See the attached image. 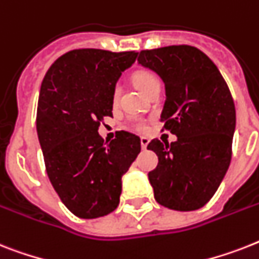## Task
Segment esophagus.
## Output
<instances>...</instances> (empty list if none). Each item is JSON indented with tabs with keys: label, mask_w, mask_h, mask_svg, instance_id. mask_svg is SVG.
Here are the masks:
<instances>
[{
	"label": "esophagus",
	"mask_w": 259,
	"mask_h": 259,
	"mask_svg": "<svg viewBox=\"0 0 259 259\" xmlns=\"http://www.w3.org/2000/svg\"><path fill=\"white\" fill-rule=\"evenodd\" d=\"M148 145H149V138H146V137H141V146H142V149L148 148Z\"/></svg>",
	"instance_id": "34e87169"
}]
</instances>
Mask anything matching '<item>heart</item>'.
<instances>
[{"label":"heart","mask_w":259,"mask_h":259,"mask_svg":"<svg viewBox=\"0 0 259 259\" xmlns=\"http://www.w3.org/2000/svg\"><path fill=\"white\" fill-rule=\"evenodd\" d=\"M134 83L142 93H146L149 89H151L154 85H158L159 81L153 73L150 71H138L134 74ZM119 94V86H117L114 89V98H117ZM136 129L138 132H145L146 130V125L144 122H137Z\"/></svg>","instance_id":"obj_1"}]
</instances>
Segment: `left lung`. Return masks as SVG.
<instances>
[{"instance_id": "left-lung-1", "label": "left lung", "mask_w": 259, "mask_h": 259, "mask_svg": "<svg viewBox=\"0 0 259 259\" xmlns=\"http://www.w3.org/2000/svg\"><path fill=\"white\" fill-rule=\"evenodd\" d=\"M138 64L165 83L163 129L176 142L150 141L158 155L149 181L159 205L178 211L205 206L232 159L235 106L224 77L203 52L189 45L142 50Z\"/></svg>"}]
</instances>
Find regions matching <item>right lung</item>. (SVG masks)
Masks as SVG:
<instances>
[{
  "instance_id": "add662e5",
  "label": "right lung",
  "mask_w": 259,
  "mask_h": 259,
  "mask_svg": "<svg viewBox=\"0 0 259 259\" xmlns=\"http://www.w3.org/2000/svg\"><path fill=\"white\" fill-rule=\"evenodd\" d=\"M138 53L71 50L54 61L42 81L37 134L54 190L79 218L104 217L117 209L122 176L141 151V140L117 132L110 142L98 134L113 117L115 83Z\"/></svg>"
}]
</instances>
